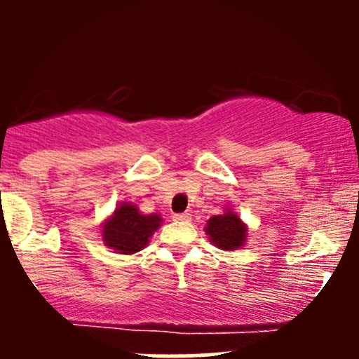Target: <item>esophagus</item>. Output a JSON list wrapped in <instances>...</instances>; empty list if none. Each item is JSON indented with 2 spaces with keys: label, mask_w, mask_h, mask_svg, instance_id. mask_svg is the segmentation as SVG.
<instances>
[{
  "label": "esophagus",
  "mask_w": 359,
  "mask_h": 359,
  "mask_svg": "<svg viewBox=\"0 0 359 359\" xmlns=\"http://www.w3.org/2000/svg\"><path fill=\"white\" fill-rule=\"evenodd\" d=\"M173 219L180 220V222H189V220H191V213H187V212L173 213Z\"/></svg>",
  "instance_id": "34e87169"
}]
</instances>
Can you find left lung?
<instances>
[{"label":"left lung","mask_w":359,"mask_h":359,"mask_svg":"<svg viewBox=\"0 0 359 359\" xmlns=\"http://www.w3.org/2000/svg\"><path fill=\"white\" fill-rule=\"evenodd\" d=\"M212 243L220 250H236L241 247L247 236V227L241 224L240 217L227 210L224 215H213L206 226Z\"/></svg>","instance_id":"obj_1"}]
</instances>
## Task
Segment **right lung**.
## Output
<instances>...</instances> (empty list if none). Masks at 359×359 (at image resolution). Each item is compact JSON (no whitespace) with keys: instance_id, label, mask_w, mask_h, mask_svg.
<instances>
[{"instance_id":"add662e5","label":"right lung","mask_w":359,"mask_h":359,"mask_svg":"<svg viewBox=\"0 0 359 359\" xmlns=\"http://www.w3.org/2000/svg\"><path fill=\"white\" fill-rule=\"evenodd\" d=\"M159 222V215H142L133 205L123 203L104 226V241L119 253H135L146 247Z\"/></svg>"}]
</instances>
